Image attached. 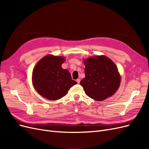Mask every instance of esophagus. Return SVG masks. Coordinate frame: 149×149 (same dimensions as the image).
Listing matches in <instances>:
<instances>
[{
    "label": "esophagus",
    "mask_w": 149,
    "mask_h": 149,
    "mask_svg": "<svg viewBox=\"0 0 149 149\" xmlns=\"http://www.w3.org/2000/svg\"><path fill=\"white\" fill-rule=\"evenodd\" d=\"M76 82H77L78 84H79L80 83V79H76Z\"/></svg>",
    "instance_id": "34e87169"
}]
</instances>
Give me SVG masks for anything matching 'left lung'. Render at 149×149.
<instances>
[{"label":"left lung","mask_w":149,"mask_h":149,"mask_svg":"<svg viewBox=\"0 0 149 149\" xmlns=\"http://www.w3.org/2000/svg\"><path fill=\"white\" fill-rule=\"evenodd\" d=\"M85 78L80 82L85 93L96 101H103L115 94L120 83V76L114 63L101 55L84 60Z\"/></svg>","instance_id":"left-lung-1"}]
</instances>
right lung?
Segmentation results:
<instances>
[{"instance_id": "1", "label": "right lung", "mask_w": 149, "mask_h": 149, "mask_svg": "<svg viewBox=\"0 0 149 149\" xmlns=\"http://www.w3.org/2000/svg\"><path fill=\"white\" fill-rule=\"evenodd\" d=\"M65 60L63 56L48 55L42 58L33 70L32 83L35 90L49 100H59L77 84L72 79L70 72L61 68Z\"/></svg>"}]
</instances>
